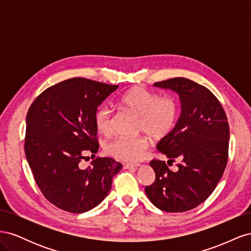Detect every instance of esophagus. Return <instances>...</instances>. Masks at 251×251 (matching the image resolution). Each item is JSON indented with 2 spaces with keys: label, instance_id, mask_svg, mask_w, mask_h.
Instances as JSON below:
<instances>
[{
  "label": "esophagus",
  "instance_id": "obj_1",
  "mask_svg": "<svg viewBox=\"0 0 251 251\" xmlns=\"http://www.w3.org/2000/svg\"><path fill=\"white\" fill-rule=\"evenodd\" d=\"M138 166H140L139 163H126L125 169L126 170H132V169H137Z\"/></svg>",
  "mask_w": 251,
  "mask_h": 251
}]
</instances>
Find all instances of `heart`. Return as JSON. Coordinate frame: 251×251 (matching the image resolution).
I'll return each mask as SVG.
<instances>
[{
	"label": "heart",
	"instance_id": "b5f03b06",
	"mask_svg": "<svg viewBox=\"0 0 251 251\" xmlns=\"http://www.w3.org/2000/svg\"><path fill=\"white\" fill-rule=\"evenodd\" d=\"M121 108L139 116V130L154 139L168 136L176 125L177 103L171 97H161L143 87H134L118 100ZM95 126L101 135L113 132L112 112L108 108L98 109L95 114ZM149 140L146 137H118L105 146L107 153L120 160L136 162L146 155Z\"/></svg>",
	"mask_w": 251,
	"mask_h": 251
}]
</instances>
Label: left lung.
<instances>
[{"instance_id": "8db88e82", "label": "left lung", "mask_w": 251, "mask_h": 251, "mask_svg": "<svg viewBox=\"0 0 251 251\" xmlns=\"http://www.w3.org/2000/svg\"><path fill=\"white\" fill-rule=\"evenodd\" d=\"M154 86L179 96L180 116L157 150L169 161L180 159L181 163L173 172L164 161H151L156 179L146 186V194L163 211H187L206 200L222 177L228 156V121L217 97L199 83L177 77Z\"/></svg>"}]
</instances>
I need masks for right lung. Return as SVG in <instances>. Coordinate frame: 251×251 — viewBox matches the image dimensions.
Wrapping results in <instances>:
<instances>
[{
	"instance_id": "right-lung-1",
	"label": "right lung",
	"mask_w": 251,
	"mask_h": 251,
	"mask_svg": "<svg viewBox=\"0 0 251 251\" xmlns=\"http://www.w3.org/2000/svg\"><path fill=\"white\" fill-rule=\"evenodd\" d=\"M117 86L81 77L58 82L36 97L26 118L25 154L41 192L56 207L81 214L108 196L123 164L97 157L95 114Z\"/></svg>"
}]
</instances>
